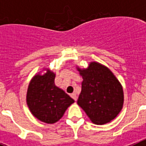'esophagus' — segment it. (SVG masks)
Listing matches in <instances>:
<instances>
[{"label":"esophagus","instance_id":"1","mask_svg":"<svg viewBox=\"0 0 146 146\" xmlns=\"http://www.w3.org/2000/svg\"><path fill=\"white\" fill-rule=\"evenodd\" d=\"M70 96H71V97L72 98V99H74V101H77V95H76V94H72L70 95Z\"/></svg>","mask_w":146,"mask_h":146}]
</instances>
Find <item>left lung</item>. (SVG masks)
Segmentation results:
<instances>
[{
    "mask_svg": "<svg viewBox=\"0 0 146 146\" xmlns=\"http://www.w3.org/2000/svg\"><path fill=\"white\" fill-rule=\"evenodd\" d=\"M77 69L83 79L77 104L95 124L114 119L123 104V88L115 76L98 62H91L87 69Z\"/></svg>",
    "mask_w": 146,
    "mask_h": 146,
    "instance_id": "obj_1",
    "label": "left lung"
}]
</instances>
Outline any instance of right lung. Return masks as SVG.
I'll return each mask as SVG.
<instances>
[{
    "mask_svg": "<svg viewBox=\"0 0 146 146\" xmlns=\"http://www.w3.org/2000/svg\"><path fill=\"white\" fill-rule=\"evenodd\" d=\"M36 74L29 83L26 102L33 116L47 123L58 121L74 100L55 85V74L46 69Z\"/></svg>",
    "mask_w": 146,
    "mask_h": 146,
    "instance_id": "obj_1",
    "label": "right lung"
}]
</instances>
